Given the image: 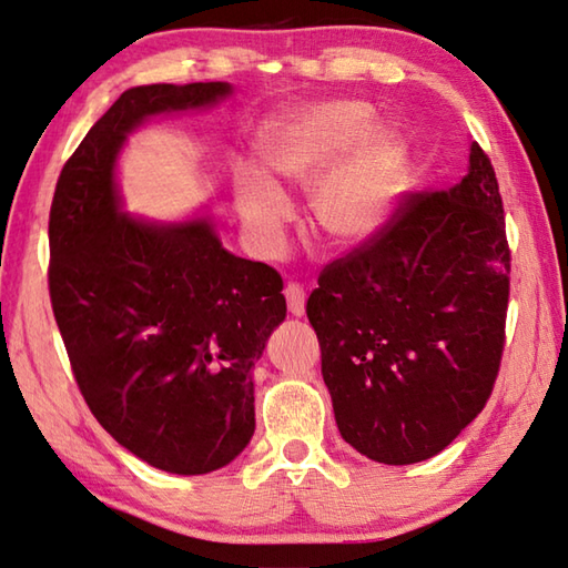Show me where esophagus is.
Wrapping results in <instances>:
<instances>
[{
  "mask_svg": "<svg viewBox=\"0 0 568 568\" xmlns=\"http://www.w3.org/2000/svg\"><path fill=\"white\" fill-rule=\"evenodd\" d=\"M284 296H286V306H288V312H292V316H304V312H306L304 286L296 282H288L284 288Z\"/></svg>",
  "mask_w": 568,
  "mask_h": 568,
  "instance_id": "obj_1",
  "label": "esophagus"
}]
</instances>
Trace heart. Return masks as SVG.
<instances>
[{"mask_svg": "<svg viewBox=\"0 0 568 568\" xmlns=\"http://www.w3.org/2000/svg\"><path fill=\"white\" fill-rule=\"evenodd\" d=\"M371 109L334 101L304 111L262 148L274 178L308 185L312 222L321 237L353 247L378 234L395 207L405 180V148L390 131H369ZM234 205L250 242L264 254L280 250L292 207L284 192L252 170L234 175Z\"/></svg>", "mask_w": 568, "mask_h": 568, "instance_id": "heart-1", "label": "heart"}]
</instances>
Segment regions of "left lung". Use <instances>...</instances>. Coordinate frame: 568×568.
I'll return each instance as SVG.
<instances>
[{"mask_svg":"<svg viewBox=\"0 0 568 568\" xmlns=\"http://www.w3.org/2000/svg\"><path fill=\"white\" fill-rule=\"evenodd\" d=\"M511 250L479 143L450 190L403 192L378 234L318 274L306 316L344 440L383 465L445 450L495 388Z\"/></svg>","mask_w":568,"mask_h":568,"instance_id":"1","label":"left lung"}]
</instances>
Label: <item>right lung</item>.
<instances>
[{
	"instance_id": "add662e5",
	"label": "right lung",
	"mask_w": 568,
	"mask_h": 568,
	"mask_svg": "<svg viewBox=\"0 0 568 568\" xmlns=\"http://www.w3.org/2000/svg\"><path fill=\"white\" fill-rule=\"evenodd\" d=\"M230 83L121 93L63 165L49 212V296L79 390L115 443L205 475L254 433V361L286 316L274 266L222 250L207 220L145 224L118 207L113 165L148 115L215 103Z\"/></svg>"
}]
</instances>
